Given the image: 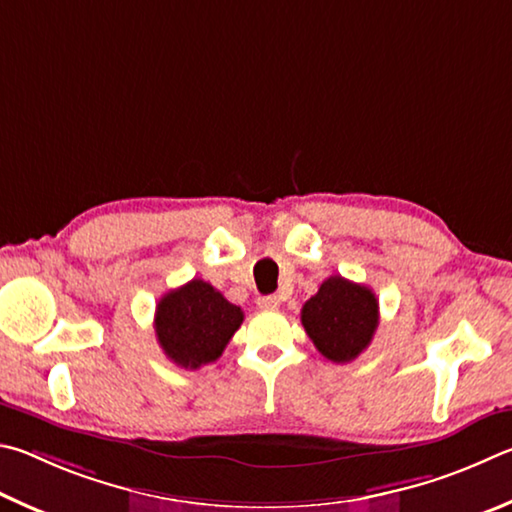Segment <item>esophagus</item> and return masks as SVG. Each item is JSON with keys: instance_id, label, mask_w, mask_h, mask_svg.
Wrapping results in <instances>:
<instances>
[{"instance_id": "esophagus-1", "label": "esophagus", "mask_w": 512, "mask_h": 512, "mask_svg": "<svg viewBox=\"0 0 512 512\" xmlns=\"http://www.w3.org/2000/svg\"><path fill=\"white\" fill-rule=\"evenodd\" d=\"M258 308H263V310H276L281 306V299L276 297V294H267V297H258Z\"/></svg>"}]
</instances>
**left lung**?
Listing matches in <instances>:
<instances>
[{
  "mask_svg": "<svg viewBox=\"0 0 512 512\" xmlns=\"http://www.w3.org/2000/svg\"><path fill=\"white\" fill-rule=\"evenodd\" d=\"M301 324L326 360L346 364L371 344L380 324L378 299L366 285L330 276L303 303Z\"/></svg>",
  "mask_w": 512,
  "mask_h": 512,
  "instance_id": "obj_1",
  "label": "left lung"
}]
</instances>
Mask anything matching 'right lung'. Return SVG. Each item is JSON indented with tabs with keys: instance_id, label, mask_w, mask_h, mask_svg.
<instances>
[{
	"instance_id": "right-lung-1",
	"label": "right lung",
	"mask_w": 512,
	"mask_h": 512,
	"mask_svg": "<svg viewBox=\"0 0 512 512\" xmlns=\"http://www.w3.org/2000/svg\"><path fill=\"white\" fill-rule=\"evenodd\" d=\"M242 319V310L211 283L193 279L159 299L155 333L170 362L182 369H200L218 360Z\"/></svg>"
}]
</instances>
